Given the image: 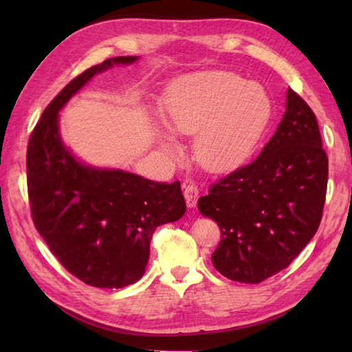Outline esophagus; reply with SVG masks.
<instances>
[{
    "instance_id": "esophagus-1",
    "label": "esophagus",
    "mask_w": 352,
    "mask_h": 352,
    "mask_svg": "<svg viewBox=\"0 0 352 352\" xmlns=\"http://www.w3.org/2000/svg\"><path fill=\"white\" fill-rule=\"evenodd\" d=\"M198 197H199V189L195 183L189 182L188 184H184V199L189 208H193L197 206Z\"/></svg>"
}]
</instances>
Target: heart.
Segmentation results:
<instances>
[{
	"mask_svg": "<svg viewBox=\"0 0 352 352\" xmlns=\"http://www.w3.org/2000/svg\"><path fill=\"white\" fill-rule=\"evenodd\" d=\"M272 115L266 89L228 71H206L175 80L163 96L164 125L177 136H192L197 160L208 170L233 169L248 159ZM170 155L180 146L168 131H157Z\"/></svg>",
	"mask_w": 352,
	"mask_h": 352,
	"instance_id": "1",
	"label": "heart"
}]
</instances>
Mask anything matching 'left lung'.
I'll return each mask as SVG.
<instances>
[{
    "label": "left lung",
    "instance_id": "left-lung-1",
    "mask_svg": "<svg viewBox=\"0 0 352 352\" xmlns=\"http://www.w3.org/2000/svg\"><path fill=\"white\" fill-rule=\"evenodd\" d=\"M327 182L316 116L289 89L286 111L257 159L198 199L201 214L218 222L222 233L212 256L216 271L257 284L287 267L318 231Z\"/></svg>",
    "mask_w": 352,
    "mask_h": 352
}]
</instances>
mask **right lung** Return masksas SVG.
<instances>
[{
    "mask_svg": "<svg viewBox=\"0 0 352 352\" xmlns=\"http://www.w3.org/2000/svg\"><path fill=\"white\" fill-rule=\"evenodd\" d=\"M113 57L74 78L45 109L27 149L33 222L51 252L78 280L119 289L139 281L155 228L186 213L180 183H155L119 168L85 163L63 142L60 110L96 74L133 65Z\"/></svg>",
    "mask_w": 352,
    "mask_h": 352,
    "instance_id": "add662e5",
    "label": "right lung"
}]
</instances>
